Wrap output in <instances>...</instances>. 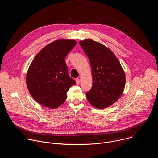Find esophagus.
Instances as JSON below:
<instances>
[{"mask_svg":"<svg viewBox=\"0 0 158 158\" xmlns=\"http://www.w3.org/2000/svg\"><path fill=\"white\" fill-rule=\"evenodd\" d=\"M76 83H77V84H80V80H79V79L77 78V79H76Z\"/></svg>","mask_w":158,"mask_h":158,"instance_id":"obj_1","label":"esophagus"}]
</instances>
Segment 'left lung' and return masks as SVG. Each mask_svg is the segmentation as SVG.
I'll return each instance as SVG.
<instances>
[{"instance_id":"8db88e82","label":"left lung","mask_w":158,"mask_h":158,"mask_svg":"<svg viewBox=\"0 0 158 158\" xmlns=\"http://www.w3.org/2000/svg\"><path fill=\"white\" fill-rule=\"evenodd\" d=\"M91 66L93 87L86 93L91 105L98 109L109 107L121 96L126 76L114 54L103 44L92 39L79 42Z\"/></svg>"}]
</instances>
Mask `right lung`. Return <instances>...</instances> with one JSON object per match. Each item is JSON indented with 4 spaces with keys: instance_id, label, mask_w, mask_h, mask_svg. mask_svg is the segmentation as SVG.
I'll use <instances>...</instances> for the list:
<instances>
[{
    "instance_id": "add662e5",
    "label": "right lung",
    "mask_w": 158,
    "mask_h": 158,
    "mask_svg": "<svg viewBox=\"0 0 158 158\" xmlns=\"http://www.w3.org/2000/svg\"><path fill=\"white\" fill-rule=\"evenodd\" d=\"M74 40L60 39L45 46L35 56L26 74L27 89L41 105L54 109L67 99L66 93L75 84L69 77L65 58L76 46Z\"/></svg>"
}]
</instances>
